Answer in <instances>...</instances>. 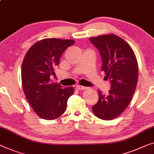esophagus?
<instances>
[{
	"label": "esophagus",
	"instance_id": "34e87169",
	"mask_svg": "<svg viewBox=\"0 0 154 154\" xmlns=\"http://www.w3.org/2000/svg\"><path fill=\"white\" fill-rule=\"evenodd\" d=\"M75 89L78 90H86L87 88L86 87L81 86V85H78L75 86Z\"/></svg>",
	"mask_w": 154,
	"mask_h": 154
}]
</instances>
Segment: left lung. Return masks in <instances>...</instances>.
<instances>
[{"label":"left lung","instance_id":"left-lung-1","mask_svg":"<svg viewBox=\"0 0 154 154\" xmlns=\"http://www.w3.org/2000/svg\"><path fill=\"white\" fill-rule=\"evenodd\" d=\"M99 50L102 58L101 71L110 81L108 95L98 90L99 101L92 107L96 117L111 120L126 110L132 99L138 79L136 56L126 41L114 34L89 38Z\"/></svg>","mask_w":154,"mask_h":154}]
</instances>
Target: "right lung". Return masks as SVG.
<instances>
[{"label": "right lung", "instance_id": "obj_1", "mask_svg": "<svg viewBox=\"0 0 154 154\" xmlns=\"http://www.w3.org/2000/svg\"><path fill=\"white\" fill-rule=\"evenodd\" d=\"M75 43L73 39L47 38L29 48L21 66L23 92L33 110L39 117L53 120L64 114L73 87L62 88L51 82V75L58 66L62 53Z\"/></svg>", "mask_w": 154, "mask_h": 154}]
</instances>
